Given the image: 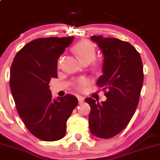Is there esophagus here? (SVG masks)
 <instances>
[{
    "instance_id": "1",
    "label": "esophagus",
    "mask_w": 160,
    "mask_h": 160,
    "mask_svg": "<svg viewBox=\"0 0 160 160\" xmlns=\"http://www.w3.org/2000/svg\"><path fill=\"white\" fill-rule=\"evenodd\" d=\"M78 103H82L83 101H84V98L83 97V96H78Z\"/></svg>"
}]
</instances>
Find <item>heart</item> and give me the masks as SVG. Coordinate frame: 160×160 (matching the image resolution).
I'll use <instances>...</instances> for the list:
<instances>
[{"mask_svg":"<svg viewBox=\"0 0 160 160\" xmlns=\"http://www.w3.org/2000/svg\"><path fill=\"white\" fill-rule=\"evenodd\" d=\"M73 50L83 64H89L96 57V48L93 44L88 40H82L76 44ZM61 59H59V62ZM61 63V62H60ZM88 83V80L85 78H81L77 80V86L78 88H82Z\"/></svg>","mask_w":160,"mask_h":160,"instance_id":"b5f03b06","label":"heart"}]
</instances>
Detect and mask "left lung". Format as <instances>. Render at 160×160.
I'll list each match as a JSON object with an SVG mask.
<instances>
[{
    "instance_id": "1",
    "label": "left lung",
    "mask_w": 160,
    "mask_h": 160,
    "mask_svg": "<svg viewBox=\"0 0 160 160\" xmlns=\"http://www.w3.org/2000/svg\"><path fill=\"white\" fill-rule=\"evenodd\" d=\"M91 40L103 56V74L96 85L108 92L105 101L85 99L91 106L88 124L91 134L108 139L121 132L135 113L143 83L142 62L128 42L95 35Z\"/></svg>"
}]
</instances>
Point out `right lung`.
<instances>
[{
    "mask_svg": "<svg viewBox=\"0 0 160 160\" xmlns=\"http://www.w3.org/2000/svg\"><path fill=\"white\" fill-rule=\"evenodd\" d=\"M74 37L32 40L18 52L10 72V87L18 114L29 131L44 141L64 137L67 121L78 100L67 94L53 98L49 83L57 78L59 56Z\"/></svg>",
    "mask_w": 160,
    "mask_h": 160,
    "instance_id": "1",
    "label": "right lung"
}]
</instances>
